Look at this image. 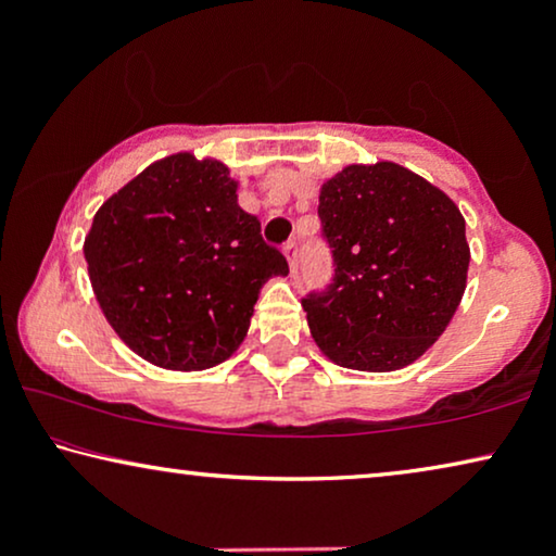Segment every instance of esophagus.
I'll return each instance as SVG.
<instances>
[{"label":"esophagus","instance_id":"1","mask_svg":"<svg viewBox=\"0 0 556 556\" xmlns=\"http://www.w3.org/2000/svg\"><path fill=\"white\" fill-rule=\"evenodd\" d=\"M283 253L288 257V265H291V270L299 268V242H295V240L283 242Z\"/></svg>","mask_w":556,"mask_h":556}]
</instances>
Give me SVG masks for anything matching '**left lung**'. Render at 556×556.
<instances>
[{
  "label": "left lung",
  "instance_id": "1",
  "mask_svg": "<svg viewBox=\"0 0 556 556\" xmlns=\"http://www.w3.org/2000/svg\"><path fill=\"white\" fill-rule=\"evenodd\" d=\"M333 276L301 299L321 352L341 367L392 371L445 331L466 291V219L405 166H346L318 197Z\"/></svg>",
  "mask_w": 556,
  "mask_h": 556
}]
</instances>
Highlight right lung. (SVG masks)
<instances>
[{
	"label": "right lung",
	"instance_id": "1",
	"mask_svg": "<svg viewBox=\"0 0 556 556\" xmlns=\"http://www.w3.org/2000/svg\"><path fill=\"white\" fill-rule=\"evenodd\" d=\"M219 162L151 164L98 210L86 238L96 299L121 339L164 369H207L245 339L265 280L288 261L238 204Z\"/></svg>",
	"mask_w": 556,
	"mask_h": 556
}]
</instances>
